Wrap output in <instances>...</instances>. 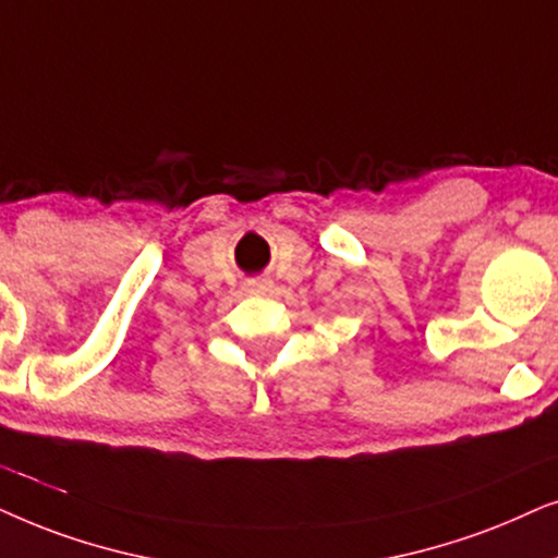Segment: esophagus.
<instances>
[{
  "mask_svg": "<svg viewBox=\"0 0 558 558\" xmlns=\"http://www.w3.org/2000/svg\"><path fill=\"white\" fill-rule=\"evenodd\" d=\"M267 288H270V283H267V280H250V283H247V293L259 295V293H265Z\"/></svg>",
  "mask_w": 558,
  "mask_h": 558,
  "instance_id": "34e87169",
  "label": "esophagus"
}]
</instances>
